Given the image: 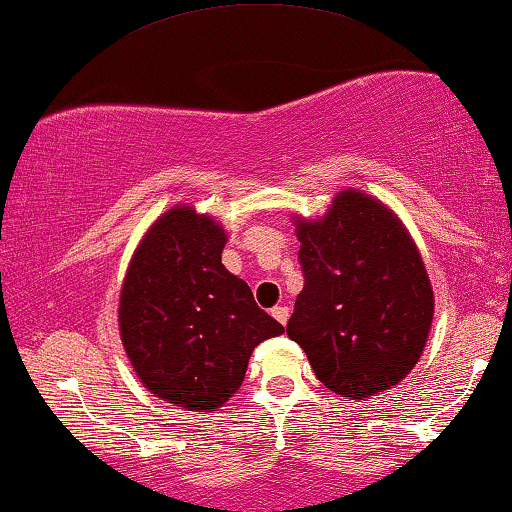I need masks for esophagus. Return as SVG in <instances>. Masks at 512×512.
Wrapping results in <instances>:
<instances>
[{
    "label": "esophagus",
    "instance_id": "esophagus-1",
    "mask_svg": "<svg viewBox=\"0 0 512 512\" xmlns=\"http://www.w3.org/2000/svg\"><path fill=\"white\" fill-rule=\"evenodd\" d=\"M272 316L277 318V321H279L281 325H286V323H288V307H286V305L274 307V309H272Z\"/></svg>",
    "mask_w": 512,
    "mask_h": 512
}]
</instances>
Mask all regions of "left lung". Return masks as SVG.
Returning a JSON list of instances; mask_svg holds the SVG:
<instances>
[{"label":"left lung","mask_w":512,"mask_h":512,"mask_svg":"<svg viewBox=\"0 0 512 512\" xmlns=\"http://www.w3.org/2000/svg\"><path fill=\"white\" fill-rule=\"evenodd\" d=\"M305 286L286 335L316 379L348 399L395 388L418 365L434 291L402 219L360 189L337 191L318 219L293 214Z\"/></svg>","instance_id":"1"}]
</instances>
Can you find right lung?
<instances>
[{
  "label": "right lung",
  "instance_id": "obj_1",
  "mask_svg": "<svg viewBox=\"0 0 512 512\" xmlns=\"http://www.w3.org/2000/svg\"><path fill=\"white\" fill-rule=\"evenodd\" d=\"M226 240L210 214L173 205L147 228L122 281L117 321L133 372L184 411L224 406L240 390L251 351L284 332L221 263Z\"/></svg>",
  "mask_w": 512,
  "mask_h": 512
}]
</instances>
